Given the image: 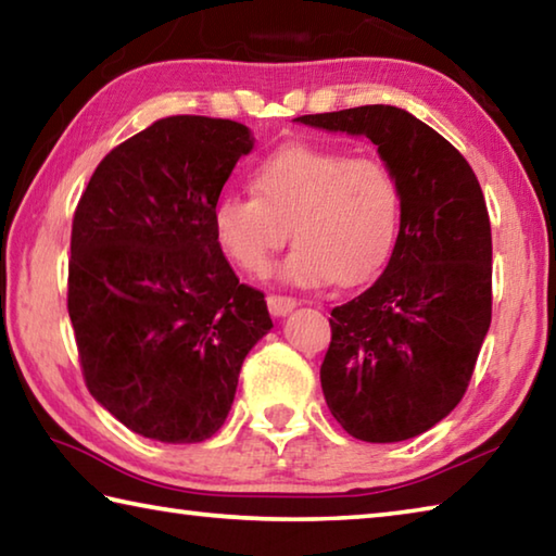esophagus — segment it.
I'll list each match as a JSON object with an SVG mask.
<instances>
[{"instance_id":"1","label":"esophagus","mask_w":556,"mask_h":556,"mask_svg":"<svg viewBox=\"0 0 556 556\" xmlns=\"http://www.w3.org/2000/svg\"><path fill=\"white\" fill-rule=\"evenodd\" d=\"M267 306L271 311V316H287L291 308H296V299L281 296V294H269L267 296Z\"/></svg>"}]
</instances>
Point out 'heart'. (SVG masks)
<instances>
[{"label": "heart", "mask_w": 556, "mask_h": 556, "mask_svg": "<svg viewBox=\"0 0 556 556\" xmlns=\"http://www.w3.org/2000/svg\"><path fill=\"white\" fill-rule=\"evenodd\" d=\"M252 189L255 194H224L214 206L220 248L250 275H265L289 230L296 248L281 277L296 287L332 279L357 285L379 271L396 245L403 194L377 157L287 146L255 167Z\"/></svg>", "instance_id": "b5f03b06"}]
</instances>
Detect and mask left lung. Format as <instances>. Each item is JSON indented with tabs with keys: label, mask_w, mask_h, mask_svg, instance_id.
<instances>
[{
	"label": "left lung",
	"mask_w": 556,
	"mask_h": 556,
	"mask_svg": "<svg viewBox=\"0 0 556 556\" xmlns=\"http://www.w3.org/2000/svg\"><path fill=\"white\" fill-rule=\"evenodd\" d=\"M296 121L369 138L401 185L387 269L330 311L320 387L348 435L416 438L467 393L491 326V224L479 179L450 140L396 106Z\"/></svg>",
	"instance_id": "obj_1"
}]
</instances>
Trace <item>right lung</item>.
Listing matches in <instances>:
<instances>
[{
	"instance_id": "obj_1",
	"label": "right lung",
	"mask_w": 556,
	"mask_h": 556,
	"mask_svg": "<svg viewBox=\"0 0 556 556\" xmlns=\"http://www.w3.org/2000/svg\"><path fill=\"white\" fill-rule=\"evenodd\" d=\"M250 130L169 116L124 140L79 197L67 313L92 396L138 435H216L252 345L271 328L265 294L240 285L214 206Z\"/></svg>"
}]
</instances>
